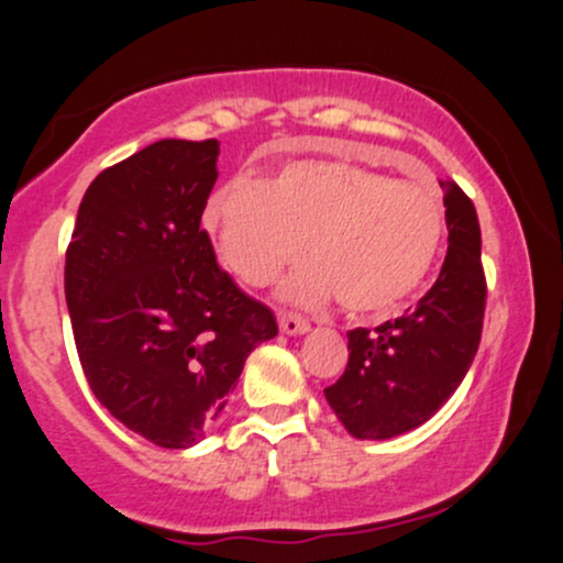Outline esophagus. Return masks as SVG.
I'll return each instance as SVG.
<instances>
[{"mask_svg":"<svg viewBox=\"0 0 563 563\" xmlns=\"http://www.w3.org/2000/svg\"><path fill=\"white\" fill-rule=\"evenodd\" d=\"M280 331L286 335H303L309 331V320H303L301 314H294V312H280Z\"/></svg>","mask_w":563,"mask_h":563,"instance_id":"34e87169","label":"esophagus"}]
</instances>
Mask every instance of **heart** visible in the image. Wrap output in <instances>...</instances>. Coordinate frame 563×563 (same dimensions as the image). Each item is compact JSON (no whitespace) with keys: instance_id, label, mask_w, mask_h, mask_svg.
<instances>
[{"instance_id":"obj_1","label":"heart","mask_w":563,"mask_h":563,"mask_svg":"<svg viewBox=\"0 0 563 563\" xmlns=\"http://www.w3.org/2000/svg\"><path fill=\"white\" fill-rule=\"evenodd\" d=\"M203 228L238 280L267 286L307 256L280 296L320 307L335 294L349 312H386L429 275L444 232L442 200L429 187L391 183L341 161H294L254 185L232 179L209 198Z\"/></svg>"}]
</instances>
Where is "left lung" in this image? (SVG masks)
<instances>
[{"label":"left lung","instance_id":"1","mask_svg":"<svg viewBox=\"0 0 563 563\" xmlns=\"http://www.w3.org/2000/svg\"><path fill=\"white\" fill-rule=\"evenodd\" d=\"M439 185L450 235L437 283L402 318L349 331L346 371L325 389L335 418L357 439H391L429 421L479 349L487 299L479 219L461 187Z\"/></svg>","mask_w":563,"mask_h":563}]
</instances>
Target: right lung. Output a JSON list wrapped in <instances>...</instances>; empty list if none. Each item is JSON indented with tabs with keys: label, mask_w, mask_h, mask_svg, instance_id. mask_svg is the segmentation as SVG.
<instances>
[{
	"label": "right lung",
	"mask_w": 563,
	"mask_h": 563,
	"mask_svg": "<svg viewBox=\"0 0 563 563\" xmlns=\"http://www.w3.org/2000/svg\"><path fill=\"white\" fill-rule=\"evenodd\" d=\"M219 142L158 140L97 174L66 254L76 352L97 402L158 448L203 439L275 314L200 230Z\"/></svg>",
	"instance_id": "right-lung-1"
}]
</instances>
